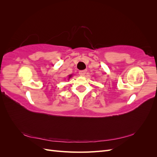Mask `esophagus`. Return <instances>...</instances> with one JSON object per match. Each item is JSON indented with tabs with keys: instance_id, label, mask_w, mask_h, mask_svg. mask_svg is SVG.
Here are the masks:
<instances>
[{
	"instance_id": "1",
	"label": "esophagus",
	"mask_w": 157,
	"mask_h": 157,
	"mask_svg": "<svg viewBox=\"0 0 157 157\" xmlns=\"http://www.w3.org/2000/svg\"><path fill=\"white\" fill-rule=\"evenodd\" d=\"M86 70H82V71H79V75L80 76H82V77H83V76L85 75V74H86Z\"/></svg>"
}]
</instances>
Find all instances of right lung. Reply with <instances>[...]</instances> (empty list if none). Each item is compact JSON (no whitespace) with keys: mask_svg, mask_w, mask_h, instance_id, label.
<instances>
[{"mask_svg":"<svg viewBox=\"0 0 157 157\" xmlns=\"http://www.w3.org/2000/svg\"><path fill=\"white\" fill-rule=\"evenodd\" d=\"M71 77H72V75H69V79ZM69 79H68V80H69Z\"/></svg>","mask_w":157,"mask_h":157,"instance_id":"right-lung-1","label":"right lung"}]
</instances>
